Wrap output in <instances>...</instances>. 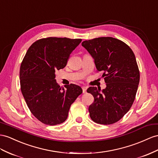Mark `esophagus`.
Instances as JSON below:
<instances>
[{
    "label": "esophagus",
    "mask_w": 158,
    "mask_h": 158,
    "mask_svg": "<svg viewBox=\"0 0 158 158\" xmlns=\"http://www.w3.org/2000/svg\"><path fill=\"white\" fill-rule=\"evenodd\" d=\"M82 89H83V94H85L87 92V88L85 87H82Z\"/></svg>",
    "instance_id": "1"
}]
</instances>
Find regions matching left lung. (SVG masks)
Segmentation results:
<instances>
[{"instance_id":"left-lung-1","label":"left lung","mask_w":158,"mask_h":158,"mask_svg":"<svg viewBox=\"0 0 158 158\" xmlns=\"http://www.w3.org/2000/svg\"><path fill=\"white\" fill-rule=\"evenodd\" d=\"M81 45L95 60L97 70L103 72V90L90 87L94 102L89 107L91 119L99 124L114 123L123 118L134 102L139 82L135 56L127 44L113 37L85 40Z\"/></svg>"}]
</instances>
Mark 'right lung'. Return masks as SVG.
<instances>
[{
  "label": "right lung",
  "mask_w": 158,
  "mask_h": 158,
  "mask_svg": "<svg viewBox=\"0 0 158 158\" xmlns=\"http://www.w3.org/2000/svg\"><path fill=\"white\" fill-rule=\"evenodd\" d=\"M81 39L48 37L35 41L20 68L21 89L28 107L42 123L55 125L67 118L71 104L83 90L74 84L65 89L55 79V71L66 66Z\"/></svg>",
  "instance_id": "add662e5"
}]
</instances>
